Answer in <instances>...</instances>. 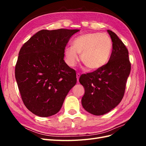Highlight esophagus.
Segmentation results:
<instances>
[{
    "label": "esophagus",
    "mask_w": 146,
    "mask_h": 146,
    "mask_svg": "<svg viewBox=\"0 0 146 146\" xmlns=\"http://www.w3.org/2000/svg\"><path fill=\"white\" fill-rule=\"evenodd\" d=\"M77 81L78 82V80H79V78H80V74L79 73H77Z\"/></svg>",
    "instance_id": "obj_1"
}]
</instances>
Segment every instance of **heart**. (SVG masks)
<instances>
[{"instance_id": "b5f03b06", "label": "heart", "mask_w": 146, "mask_h": 146, "mask_svg": "<svg viewBox=\"0 0 146 146\" xmlns=\"http://www.w3.org/2000/svg\"><path fill=\"white\" fill-rule=\"evenodd\" d=\"M113 43L108 35L100 33H89L75 38L72 46L64 49L67 64L74 66L81 54V60L90 70H96L104 66L110 58Z\"/></svg>"}]
</instances>
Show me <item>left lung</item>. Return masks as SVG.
<instances>
[{
  "instance_id": "1",
  "label": "left lung",
  "mask_w": 146,
  "mask_h": 146,
  "mask_svg": "<svg viewBox=\"0 0 146 146\" xmlns=\"http://www.w3.org/2000/svg\"><path fill=\"white\" fill-rule=\"evenodd\" d=\"M107 32L113 42L108 62L79 78L85 91L82 99L83 107L96 116L108 113L121 102L131 70L129 51L124 44L112 31Z\"/></svg>"
}]
</instances>
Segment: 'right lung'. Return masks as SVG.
<instances>
[{
  "label": "right lung",
  "instance_id": "obj_1",
  "mask_svg": "<svg viewBox=\"0 0 146 146\" xmlns=\"http://www.w3.org/2000/svg\"><path fill=\"white\" fill-rule=\"evenodd\" d=\"M79 30L39 31L19 52L15 77L27 108L40 117L58 113L77 83L76 72L64 60L70 38Z\"/></svg>",
  "mask_w": 146,
  "mask_h": 146
}]
</instances>
